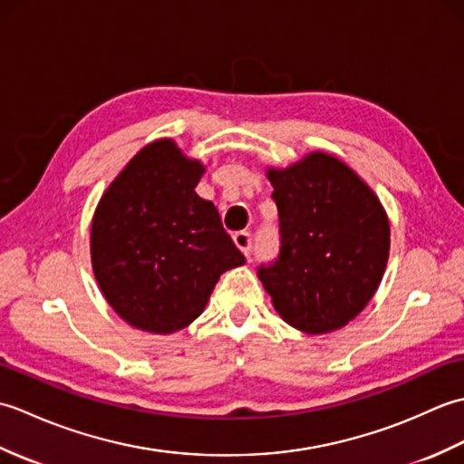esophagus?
<instances>
[{"mask_svg":"<svg viewBox=\"0 0 464 464\" xmlns=\"http://www.w3.org/2000/svg\"><path fill=\"white\" fill-rule=\"evenodd\" d=\"M233 243L237 245V249L245 255V257H249L251 255V235L247 231L233 233Z\"/></svg>","mask_w":464,"mask_h":464,"instance_id":"esophagus-1","label":"esophagus"}]
</instances>
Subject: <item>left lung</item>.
<instances>
[{"instance_id":"left-lung-1","label":"left lung","mask_w":464,"mask_h":464,"mask_svg":"<svg viewBox=\"0 0 464 464\" xmlns=\"http://www.w3.org/2000/svg\"><path fill=\"white\" fill-rule=\"evenodd\" d=\"M281 255L259 279L279 317L307 334L343 329L367 307L387 269L391 225L381 199L339 157L311 151L267 167Z\"/></svg>"}]
</instances>
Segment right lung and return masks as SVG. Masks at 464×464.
I'll list each match as a JSON object with an SVG mask.
<instances>
[{
    "instance_id": "add662e5",
    "label": "right lung",
    "mask_w": 464,
    "mask_h": 464,
    "mask_svg": "<svg viewBox=\"0 0 464 464\" xmlns=\"http://www.w3.org/2000/svg\"><path fill=\"white\" fill-rule=\"evenodd\" d=\"M205 169L169 137L155 140L131 157L95 207V281L133 329H185L221 275L245 263L215 205L195 193Z\"/></svg>"
}]
</instances>
